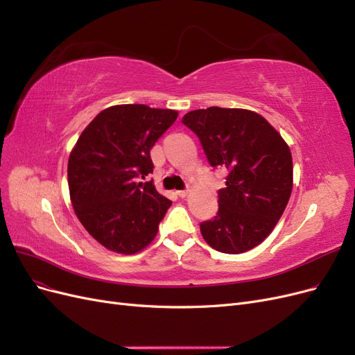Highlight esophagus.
<instances>
[{"mask_svg": "<svg viewBox=\"0 0 355 355\" xmlns=\"http://www.w3.org/2000/svg\"><path fill=\"white\" fill-rule=\"evenodd\" d=\"M188 189H180V191H178V196L180 197V198H185L187 196H188Z\"/></svg>", "mask_w": 355, "mask_h": 355, "instance_id": "esophagus-1", "label": "esophagus"}]
</instances>
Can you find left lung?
<instances>
[{
    "label": "left lung",
    "instance_id": "8db88e82",
    "mask_svg": "<svg viewBox=\"0 0 355 355\" xmlns=\"http://www.w3.org/2000/svg\"><path fill=\"white\" fill-rule=\"evenodd\" d=\"M213 168H228L216 216L200 223L214 250L239 254L271 234L293 188L292 154L263 116L239 108L196 110L182 118Z\"/></svg>",
    "mask_w": 355,
    "mask_h": 355
}]
</instances>
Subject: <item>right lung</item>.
<instances>
[{"instance_id": "obj_1", "label": "right lung", "mask_w": 355, "mask_h": 355, "mask_svg": "<svg viewBox=\"0 0 355 355\" xmlns=\"http://www.w3.org/2000/svg\"><path fill=\"white\" fill-rule=\"evenodd\" d=\"M173 110L116 105L84 128L68 161L75 214L108 250L133 254L154 240L171 201L151 182V148L176 121Z\"/></svg>"}]
</instances>
